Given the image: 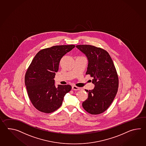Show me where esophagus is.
Returning a JSON list of instances; mask_svg holds the SVG:
<instances>
[{
	"label": "esophagus",
	"mask_w": 146,
	"mask_h": 146,
	"mask_svg": "<svg viewBox=\"0 0 146 146\" xmlns=\"http://www.w3.org/2000/svg\"><path fill=\"white\" fill-rule=\"evenodd\" d=\"M72 89L74 91H77V90H80V88H79V87H76L75 86H74L72 87Z\"/></svg>",
	"instance_id": "1"
}]
</instances>
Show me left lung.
I'll list each match as a JSON object with an SVG mask.
<instances>
[{
  "instance_id": "1",
  "label": "left lung",
  "mask_w": 146,
  "mask_h": 146,
  "mask_svg": "<svg viewBox=\"0 0 146 146\" xmlns=\"http://www.w3.org/2000/svg\"><path fill=\"white\" fill-rule=\"evenodd\" d=\"M76 47L86 56L88 65L86 74L93 78V90H85L88 98L82 103L84 109L91 114H99L109 108L118 88V77L111 56L106 50L90 45Z\"/></svg>"
}]
</instances>
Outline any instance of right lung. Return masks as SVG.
<instances>
[{
	"instance_id": "1",
	"label": "right lung",
	"mask_w": 146,
	"mask_h": 146,
	"mask_svg": "<svg viewBox=\"0 0 146 146\" xmlns=\"http://www.w3.org/2000/svg\"><path fill=\"white\" fill-rule=\"evenodd\" d=\"M74 45H57L40 50L35 56L25 75L28 96L34 107L40 112L50 113L60 108L71 86L55 85L56 72L60 60Z\"/></svg>"
}]
</instances>
